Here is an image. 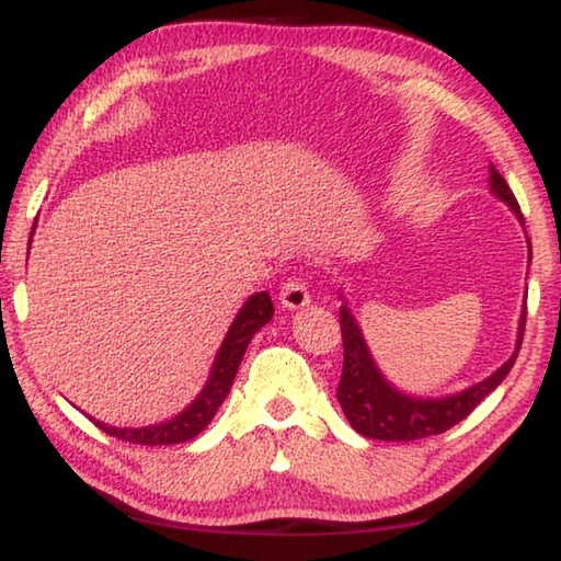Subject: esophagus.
<instances>
[{"label": "esophagus", "instance_id": "esophagus-1", "mask_svg": "<svg viewBox=\"0 0 561 561\" xmlns=\"http://www.w3.org/2000/svg\"><path fill=\"white\" fill-rule=\"evenodd\" d=\"M279 301L287 309H301L311 301V294L307 289V282L304 279H287L279 291Z\"/></svg>", "mask_w": 561, "mask_h": 561}]
</instances>
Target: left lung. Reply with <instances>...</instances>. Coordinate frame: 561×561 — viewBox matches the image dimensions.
Segmentation results:
<instances>
[{
	"label": "left lung",
	"mask_w": 561,
	"mask_h": 561,
	"mask_svg": "<svg viewBox=\"0 0 561 561\" xmlns=\"http://www.w3.org/2000/svg\"><path fill=\"white\" fill-rule=\"evenodd\" d=\"M490 190L500 201H505L522 220L517 197L512 195L505 178L495 168H490ZM339 319L341 341H344V368H341L336 398L341 408H344L348 423L354 425L356 433L366 435V438L417 440L445 433L453 425L465 421L478 408L482 398L495 391L502 383V378L510 374V368L515 366V358L519 354L522 336H525L527 307L522 311L517 348L510 356V360H505L485 381H480L478 386H472L458 396L440 398V401H421V398L393 391L386 383V378L378 374L374 358L364 344V336H360V329L346 307H341Z\"/></svg>",
	"instance_id": "left-lung-1"
}]
</instances>
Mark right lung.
<instances>
[{
    "instance_id": "1",
    "label": "right lung",
    "mask_w": 561,
    "mask_h": 561,
    "mask_svg": "<svg viewBox=\"0 0 561 561\" xmlns=\"http://www.w3.org/2000/svg\"><path fill=\"white\" fill-rule=\"evenodd\" d=\"M272 314H274V304L267 291L252 294V297L247 299V304L240 309V314H237V319L232 321L230 331H227L220 351H217L215 366L203 388V393L190 403L187 411L175 415L173 421L160 423V425H148V428H113V425L99 423V421L93 423H96L106 435H113V438L136 443V445H175V443H185L190 438H195V435L213 421L217 408H220L227 393H230V386L234 381L237 368H240L247 344H250L252 336L267 324Z\"/></svg>"
}]
</instances>
